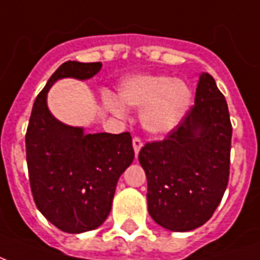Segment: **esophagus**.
Instances as JSON below:
<instances>
[{
	"label": "esophagus",
	"instance_id": "esophagus-1",
	"mask_svg": "<svg viewBox=\"0 0 260 260\" xmlns=\"http://www.w3.org/2000/svg\"><path fill=\"white\" fill-rule=\"evenodd\" d=\"M132 145H134V150H135V156H138L139 154V152H141L142 146H143V143H142V141L138 138V136H135L134 139H132Z\"/></svg>",
	"mask_w": 260,
	"mask_h": 260
}]
</instances>
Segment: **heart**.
<instances>
[{
	"label": "heart",
	"instance_id": "b5f03b06",
	"mask_svg": "<svg viewBox=\"0 0 260 260\" xmlns=\"http://www.w3.org/2000/svg\"><path fill=\"white\" fill-rule=\"evenodd\" d=\"M116 100L104 97V106L117 115L125 108H142L141 124L152 135H164L177 128L192 103V90L184 80L167 75H135L118 86Z\"/></svg>",
	"mask_w": 260,
	"mask_h": 260
}]
</instances>
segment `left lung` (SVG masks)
Returning a JSON list of instances; mask_svg holds the SVG:
<instances>
[{"instance_id":"left-lung-1","label":"left lung","mask_w":260,"mask_h":260,"mask_svg":"<svg viewBox=\"0 0 260 260\" xmlns=\"http://www.w3.org/2000/svg\"><path fill=\"white\" fill-rule=\"evenodd\" d=\"M231 135L227 102L212 75L203 72L195 106L180 125L139 152L147 209L156 223L171 231H191L212 217L229 184Z\"/></svg>"}]
</instances>
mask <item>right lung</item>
Wrapping results in <instances>:
<instances>
[{
	"mask_svg": "<svg viewBox=\"0 0 260 260\" xmlns=\"http://www.w3.org/2000/svg\"><path fill=\"white\" fill-rule=\"evenodd\" d=\"M102 62L67 61L48 79L33 104L26 131V160L37 209L61 231L79 234L108 217L115 186L135 153L129 132L85 134L54 118L47 91L62 78L90 79Z\"/></svg>",
	"mask_w": 260,
	"mask_h": 260,
	"instance_id": "right-lung-1",
	"label": "right lung"
}]
</instances>
